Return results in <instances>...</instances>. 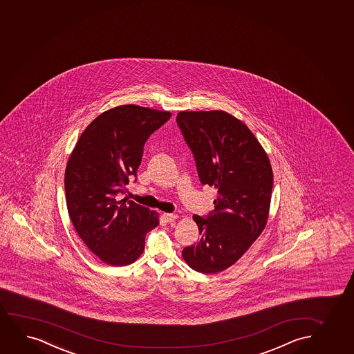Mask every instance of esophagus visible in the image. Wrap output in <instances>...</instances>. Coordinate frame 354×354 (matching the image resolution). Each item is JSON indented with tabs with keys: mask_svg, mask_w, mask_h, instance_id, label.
<instances>
[{
	"mask_svg": "<svg viewBox=\"0 0 354 354\" xmlns=\"http://www.w3.org/2000/svg\"><path fill=\"white\" fill-rule=\"evenodd\" d=\"M163 217L166 219L167 222H173L175 219L178 218V214H163Z\"/></svg>",
	"mask_w": 354,
	"mask_h": 354,
	"instance_id": "esophagus-1",
	"label": "esophagus"
}]
</instances>
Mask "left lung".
I'll return each instance as SVG.
<instances>
[{
  "instance_id": "obj_1",
  "label": "left lung",
  "mask_w": 354,
  "mask_h": 354,
  "mask_svg": "<svg viewBox=\"0 0 354 354\" xmlns=\"http://www.w3.org/2000/svg\"><path fill=\"white\" fill-rule=\"evenodd\" d=\"M176 122L201 185L217 189L214 209L193 216L201 240L183 248V257L194 271L214 274L234 265L266 225L271 163L248 127L224 111L180 112Z\"/></svg>"
}]
</instances>
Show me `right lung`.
Returning <instances> with one entry per match:
<instances>
[{
  "instance_id": "1",
  "label": "right lung",
  "mask_w": 354,
  "mask_h": 354,
  "mask_svg": "<svg viewBox=\"0 0 354 354\" xmlns=\"http://www.w3.org/2000/svg\"><path fill=\"white\" fill-rule=\"evenodd\" d=\"M171 114L124 105L96 117L70 155L64 176L66 207L75 230L101 261L127 266L140 258L158 216L125 194L143 147Z\"/></svg>"
}]
</instances>
